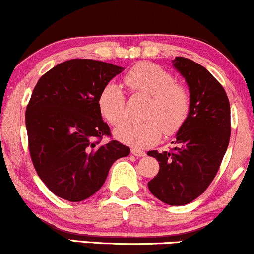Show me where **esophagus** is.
<instances>
[{
	"label": "esophagus",
	"instance_id": "34e87169",
	"mask_svg": "<svg viewBox=\"0 0 254 254\" xmlns=\"http://www.w3.org/2000/svg\"><path fill=\"white\" fill-rule=\"evenodd\" d=\"M132 153L134 156H136V157H144V156L146 155V153H145V151L139 150V149H133L132 150Z\"/></svg>",
	"mask_w": 254,
	"mask_h": 254
}]
</instances>
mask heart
Masks as SVG:
<instances>
[{"label": "heart", "mask_w": 254, "mask_h": 254, "mask_svg": "<svg viewBox=\"0 0 254 254\" xmlns=\"http://www.w3.org/2000/svg\"><path fill=\"white\" fill-rule=\"evenodd\" d=\"M125 84L134 93L150 97L144 121H126L114 130L115 138L134 147H147L161 139L162 133L174 134L187 120L190 92L168 70L142 62L125 76ZM98 109L109 124L118 125L126 116V98L115 82H108L98 96Z\"/></svg>", "instance_id": "1"}]
</instances>
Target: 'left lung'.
<instances>
[{
	"label": "left lung",
	"mask_w": 254,
	"mask_h": 254,
	"mask_svg": "<svg viewBox=\"0 0 254 254\" xmlns=\"http://www.w3.org/2000/svg\"><path fill=\"white\" fill-rule=\"evenodd\" d=\"M173 65L185 78L190 97L187 120L178 130L172 151L147 152L159 162L150 192L168 205H185L209 187L230 139V104L226 91L206 68L190 59Z\"/></svg>",
	"instance_id": "obj_1"
}]
</instances>
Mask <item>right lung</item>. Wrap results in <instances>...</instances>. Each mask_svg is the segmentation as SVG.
I'll return each instance as SVG.
<instances>
[{"label": "right lung", "mask_w": 254, "mask_h": 254, "mask_svg": "<svg viewBox=\"0 0 254 254\" xmlns=\"http://www.w3.org/2000/svg\"><path fill=\"white\" fill-rule=\"evenodd\" d=\"M125 68L90 59L62 62L39 79L26 108L28 149L37 174L55 195L90 198L103 186L116 159L130 149L110 135L98 109L105 85Z\"/></svg>", "instance_id": "right-lung-1"}]
</instances>
